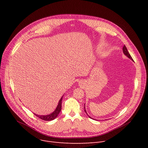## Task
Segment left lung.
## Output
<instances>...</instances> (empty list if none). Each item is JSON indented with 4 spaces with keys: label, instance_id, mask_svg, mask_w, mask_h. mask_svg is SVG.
<instances>
[{
    "label": "left lung",
    "instance_id": "left-lung-1",
    "mask_svg": "<svg viewBox=\"0 0 148 148\" xmlns=\"http://www.w3.org/2000/svg\"><path fill=\"white\" fill-rule=\"evenodd\" d=\"M123 54H125V56H127L129 59H130L131 60H133V58H131V55L130 54V53H129V52L128 51V50H127V47H125V45H124L123 47ZM84 112H85V113H86V114L89 116V118H91V119H92L91 117H90V116L88 115V113L86 112V108H85V104H84Z\"/></svg>",
    "mask_w": 148,
    "mask_h": 148
}]
</instances>
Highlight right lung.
<instances>
[{"label":"right lung","instance_id":"obj_1","mask_svg":"<svg viewBox=\"0 0 148 148\" xmlns=\"http://www.w3.org/2000/svg\"><path fill=\"white\" fill-rule=\"evenodd\" d=\"M64 96H62L61 97V98L60 99L58 105L57 106L56 109L54 110V111L51 113V114H47V115H39V114H35V115H36L37 117H38L39 118H40L41 119H42L44 121H52L53 119H55L56 118H57V116H58V114H59L61 108H62V98H63Z\"/></svg>","mask_w":148,"mask_h":148}]
</instances>
